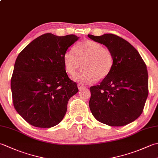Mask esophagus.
Instances as JSON below:
<instances>
[{"mask_svg":"<svg viewBox=\"0 0 158 158\" xmlns=\"http://www.w3.org/2000/svg\"><path fill=\"white\" fill-rule=\"evenodd\" d=\"M77 87H78V88H79V89H83V88H85V86L84 85H83L82 84H78V85H77Z\"/></svg>","mask_w":158,"mask_h":158,"instance_id":"34e87169","label":"esophagus"}]
</instances>
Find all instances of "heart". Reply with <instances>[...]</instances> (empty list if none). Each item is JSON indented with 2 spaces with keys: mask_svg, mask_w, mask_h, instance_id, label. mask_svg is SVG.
Returning <instances> with one entry per match:
<instances>
[{
  "mask_svg": "<svg viewBox=\"0 0 158 158\" xmlns=\"http://www.w3.org/2000/svg\"><path fill=\"white\" fill-rule=\"evenodd\" d=\"M113 61L111 52L92 40L79 43L75 46V52L69 49L64 55L65 69L69 75H74L82 62L83 69L73 77L81 83H91L105 78L111 71Z\"/></svg>",
  "mask_w": 158,
  "mask_h": 158,
  "instance_id": "1",
  "label": "heart"
}]
</instances>
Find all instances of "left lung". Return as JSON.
Segmentation results:
<instances>
[{
	"instance_id": "obj_1",
	"label": "left lung",
	"mask_w": 158,
	"mask_h": 158,
	"mask_svg": "<svg viewBox=\"0 0 158 158\" xmlns=\"http://www.w3.org/2000/svg\"><path fill=\"white\" fill-rule=\"evenodd\" d=\"M105 45L113 56L109 75L90 88L89 109L94 117L110 126H123L141 115L148 96V73L138 51L125 39L113 34L88 35Z\"/></svg>"
}]
</instances>
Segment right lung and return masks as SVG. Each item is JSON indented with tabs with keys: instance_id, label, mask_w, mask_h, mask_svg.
I'll use <instances>...</instances> for the list:
<instances>
[{
	"instance_id": "obj_1",
	"label": "right lung",
	"mask_w": 158,
	"mask_h": 158,
	"mask_svg": "<svg viewBox=\"0 0 158 158\" xmlns=\"http://www.w3.org/2000/svg\"><path fill=\"white\" fill-rule=\"evenodd\" d=\"M79 39L47 33L30 43L17 58L11 77L13 103L31 125L51 127L63 119L69 99L79 92L66 73L64 55Z\"/></svg>"
}]
</instances>
